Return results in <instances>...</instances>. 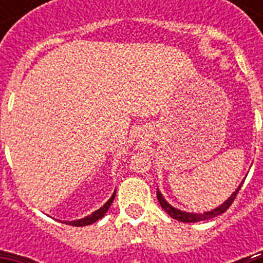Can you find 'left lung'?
<instances>
[{"label": "left lung", "instance_id": "8db88e82", "mask_svg": "<svg viewBox=\"0 0 263 263\" xmlns=\"http://www.w3.org/2000/svg\"><path fill=\"white\" fill-rule=\"evenodd\" d=\"M241 185H243V181H241V184L239 185V188H237L236 191L233 192L232 195L229 196L228 200H225L224 203L221 204V206H218L217 209H214V210H212V212L203 213V214L185 213V212H181V210H177V209L172 208V206H171V204H169L168 202L164 199V198H162V195H161L160 191H157V198H158V200H160L161 208L164 209L165 212L168 213L171 217H173L175 220L181 221V222H199V221H204V220H210V218H214V217L220 216V214H222V213L227 212V210L229 209V206L233 203V200H235L236 195L239 194V191H240Z\"/></svg>", "mask_w": 263, "mask_h": 263}]
</instances>
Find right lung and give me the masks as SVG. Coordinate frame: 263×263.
I'll return each instance as SVG.
<instances>
[{"label": "right lung", "instance_id": "obj_1", "mask_svg": "<svg viewBox=\"0 0 263 263\" xmlns=\"http://www.w3.org/2000/svg\"><path fill=\"white\" fill-rule=\"evenodd\" d=\"M116 196V192H113V195L110 196V199L107 200L106 203L103 204L102 208L98 209L97 212H94L92 214H90V216H87L86 218H82V220H78V221H71V222H64V224H68V225H72V227H84V225H90L92 224V222H95V221H98L99 218H102L103 216H105V213L107 212V209L110 208V204L113 203V199H115Z\"/></svg>", "mask_w": 263, "mask_h": 263}]
</instances>
